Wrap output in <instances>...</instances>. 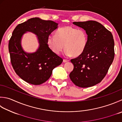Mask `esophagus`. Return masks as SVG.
Segmentation results:
<instances>
[{"label":"esophagus","mask_w":122,"mask_h":122,"mask_svg":"<svg viewBox=\"0 0 122 122\" xmlns=\"http://www.w3.org/2000/svg\"><path fill=\"white\" fill-rule=\"evenodd\" d=\"M69 61V60H66V59H63V62L66 63V62H68Z\"/></svg>","instance_id":"1"}]
</instances>
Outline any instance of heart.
<instances>
[{
	"label": "heart",
	"instance_id": "b5f03b06",
	"mask_svg": "<svg viewBox=\"0 0 122 122\" xmlns=\"http://www.w3.org/2000/svg\"><path fill=\"white\" fill-rule=\"evenodd\" d=\"M88 37L86 31L70 26L57 30L54 35H49L47 43L54 53L59 54L65 47L66 56H79L85 51L88 44Z\"/></svg>",
	"mask_w": 122,
	"mask_h": 122
}]
</instances>
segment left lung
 <instances>
[{"mask_svg":"<svg viewBox=\"0 0 122 122\" xmlns=\"http://www.w3.org/2000/svg\"><path fill=\"white\" fill-rule=\"evenodd\" d=\"M87 33L86 49L77 58L71 59L73 70L69 75L75 85L92 87L103 79L114 58V41L110 31L94 20L73 22Z\"/></svg>","mask_w":122,"mask_h":122,"instance_id":"1","label":"left lung"}]
</instances>
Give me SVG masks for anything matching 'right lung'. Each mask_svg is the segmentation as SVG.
<instances>
[{"label":"right lung","instance_id":"1","mask_svg":"<svg viewBox=\"0 0 122 122\" xmlns=\"http://www.w3.org/2000/svg\"><path fill=\"white\" fill-rule=\"evenodd\" d=\"M58 27V24L38 17L29 19L14 29L9 41L8 49L13 69L25 81L34 85L45 82L51 77L52 70L62 63L63 59L50 49L47 39ZM29 31L37 36L39 48L35 52L27 53L21 44V38Z\"/></svg>","mask_w":122,"mask_h":122}]
</instances>
